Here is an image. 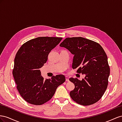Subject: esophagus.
I'll return each instance as SVG.
<instances>
[{
	"label": "esophagus",
	"instance_id": "34e87169",
	"mask_svg": "<svg viewBox=\"0 0 122 122\" xmlns=\"http://www.w3.org/2000/svg\"><path fill=\"white\" fill-rule=\"evenodd\" d=\"M65 78H66V81H69V77L68 76H65Z\"/></svg>",
	"mask_w": 122,
	"mask_h": 122
}]
</instances>
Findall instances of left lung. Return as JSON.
Masks as SVG:
<instances>
[{
	"mask_svg": "<svg viewBox=\"0 0 122 122\" xmlns=\"http://www.w3.org/2000/svg\"><path fill=\"white\" fill-rule=\"evenodd\" d=\"M74 55L72 67L85 75L79 80L71 78L75 88L69 93L71 99L80 105L87 106L98 102L108 85L110 68L105 51L100 45L83 37L67 38L60 44Z\"/></svg>",
	"mask_w": 122,
	"mask_h": 122,
	"instance_id": "1",
	"label": "left lung"
}]
</instances>
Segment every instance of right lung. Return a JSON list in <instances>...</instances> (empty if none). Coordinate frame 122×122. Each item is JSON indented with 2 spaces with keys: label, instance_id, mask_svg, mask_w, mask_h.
<instances>
[{
  "label": "right lung",
  "instance_id": "obj_1",
  "mask_svg": "<svg viewBox=\"0 0 122 122\" xmlns=\"http://www.w3.org/2000/svg\"><path fill=\"white\" fill-rule=\"evenodd\" d=\"M62 39L59 37H37L24 43L17 51L13 75L20 95L29 103L40 105L47 102L58 87L65 81L63 75L44 80L40 69L46 62L50 51Z\"/></svg>",
  "mask_w": 122,
  "mask_h": 122
}]
</instances>
